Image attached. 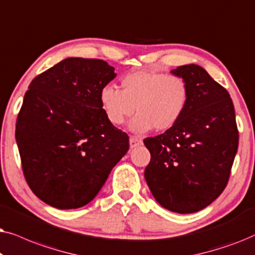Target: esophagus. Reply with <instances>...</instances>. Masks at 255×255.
<instances>
[{
    "label": "esophagus",
    "mask_w": 255,
    "mask_h": 255,
    "mask_svg": "<svg viewBox=\"0 0 255 255\" xmlns=\"http://www.w3.org/2000/svg\"><path fill=\"white\" fill-rule=\"evenodd\" d=\"M141 144H142V140H141V138L130 136V138H129V145H130V148L138 147V145H141Z\"/></svg>",
    "instance_id": "34e87169"
}]
</instances>
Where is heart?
<instances>
[{
	"label": "heart",
	"mask_w": 255,
	"mask_h": 255,
	"mask_svg": "<svg viewBox=\"0 0 255 255\" xmlns=\"http://www.w3.org/2000/svg\"><path fill=\"white\" fill-rule=\"evenodd\" d=\"M101 107L108 120L120 125L137 115L128 128L145 133L154 128L165 131L177 124L188 104V86L181 77L158 71H137L121 79V90L106 85L100 90Z\"/></svg>",
	"instance_id": "1"
}]
</instances>
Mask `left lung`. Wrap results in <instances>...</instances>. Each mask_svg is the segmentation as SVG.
Masks as SVG:
<instances>
[{"label": "left lung", "instance_id": "8db88e82", "mask_svg": "<svg viewBox=\"0 0 255 255\" xmlns=\"http://www.w3.org/2000/svg\"><path fill=\"white\" fill-rule=\"evenodd\" d=\"M188 86V104L177 124L143 141L150 151L145 182L159 205L177 213L201 211L229 181L239 134L230 94L195 64L170 71Z\"/></svg>", "mask_w": 255, "mask_h": 255}]
</instances>
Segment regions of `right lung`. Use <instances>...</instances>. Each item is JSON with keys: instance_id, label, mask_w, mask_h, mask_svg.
<instances>
[{"instance_id": "add662e5", "label": "right lung", "mask_w": 255, "mask_h": 255, "mask_svg": "<svg viewBox=\"0 0 255 255\" xmlns=\"http://www.w3.org/2000/svg\"><path fill=\"white\" fill-rule=\"evenodd\" d=\"M105 60L71 57L29 85L16 122V142L30 189L60 210L86 205L129 149L99 94L114 79Z\"/></svg>"}]
</instances>
